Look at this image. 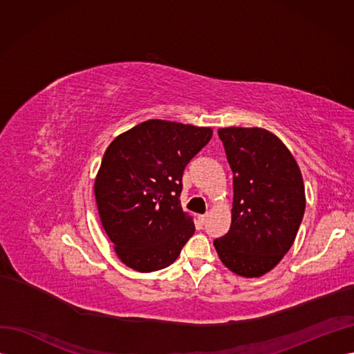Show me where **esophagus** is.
<instances>
[{
  "instance_id": "34e87169",
  "label": "esophagus",
  "mask_w": 354,
  "mask_h": 354,
  "mask_svg": "<svg viewBox=\"0 0 354 354\" xmlns=\"http://www.w3.org/2000/svg\"><path fill=\"white\" fill-rule=\"evenodd\" d=\"M207 217H208V216H207V214H202V216H199L198 218H199V221H201V223L203 224V223H205V221H207Z\"/></svg>"
}]
</instances>
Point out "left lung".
<instances>
[{"label": "left lung", "mask_w": 354, "mask_h": 354, "mask_svg": "<svg viewBox=\"0 0 354 354\" xmlns=\"http://www.w3.org/2000/svg\"><path fill=\"white\" fill-rule=\"evenodd\" d=\"M233 171L230 230L214 241L233 273L259 277L291 248L306 209L301 171L288 147L264 128H220Z\"/></svg>", "instance_id": "1"}]
</instances>
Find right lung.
Segmentation results:
<instances>
[{"label": "right lung", "mask_w": 354, "mask_h": 354, "mask_svg": "<svg viewBox=\"0 0 354 354\" xmlns=\"http://www.w3.org/2000/svg\"><path fill=\"white\" fill-rule=\"evenodd\" d=\"M212 137L208 127L149 120L106 149L94 181L103 229L137 272L173 264L195 233L180 205L183 171Z\"/></svg>", "instance_id": "1"}]
</instances>
